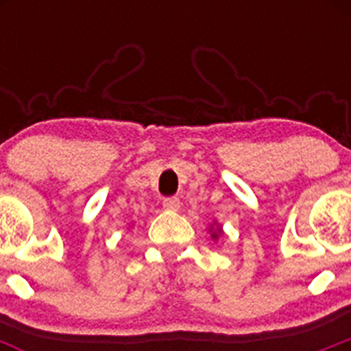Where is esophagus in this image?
Segmentation results:
<instances>
[{"instance_id":"obj_1","label":"esophagus","mask_w":351,"mask_h":351,"mask_svg":"<svg viewBox=\"0 0 351 351\" xmlns=\"http://www.w3.org/2000/svg\"><path fill=\"white\" fill-rule=\"evenodd\" d=\"M163 206L170 210H178L181 207V202H179L178 197H167L163 198Z\"/></svg>"}]
</instances>
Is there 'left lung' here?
<instances>
[{
    "label": "left lung",
    "mask_w": 351,
    "mask_h": 351,
    "mask_svg": "<svg viewBox=\"0 0 351 351\" xmlns=\"http://www.w3.org/2000/svg\"><path fill=\"white\" fill-rule=\"evenodd\" d=\"M219 232V234H221V230H218ZM214 237H216V234H214Z\"/></svg>",
    "instance_id": "left-lung-1"
}]
</instances>
